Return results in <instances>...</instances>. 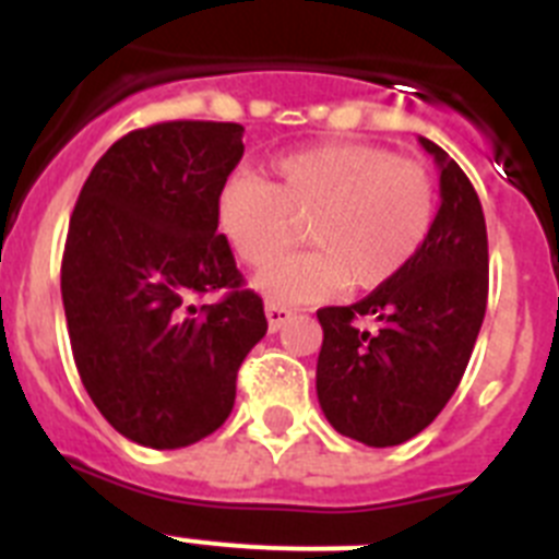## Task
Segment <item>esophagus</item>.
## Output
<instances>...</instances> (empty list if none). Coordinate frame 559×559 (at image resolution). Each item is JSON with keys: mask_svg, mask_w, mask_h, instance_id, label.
<instances>
[{"mask_svg": "<svg viewBox=\"0 0 559 559\" xmlns=\"http://www.w3.org/2000/svg\"><path fill=\"white\" fill-rule=\"evenodd\" d=\"M265 316H269V328L276 333V330L283 328L285 322H290V316H294V310L285 308V305L269 302V305H265Z\"/></svg>", "mask_w": 559, "mask_h": 559, "instance_id": "1", "label": "esophagus"}]
</instances>
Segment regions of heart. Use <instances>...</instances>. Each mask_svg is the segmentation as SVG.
<instances>
[{"instance_id":"heart-1","label":"heart","mask_w":559,"mask_h":559,"mask_svg":"<svg viewBox=\"0 0 559 559\" xmlns=\"http://www.w3.org/2000/svg\"><path fill=\"white\" fill-rule=\"evenodd\" d=\"M437 192L419 162L367 142H324L271 165V181L231 176L218 190L221 235L251 269L288 254L310 226L316 249L260 276L285 302H313L353 283L386 285L426 243Z\"/></svg>"}]
</instances>
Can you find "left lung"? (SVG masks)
Instances as JSON below:
<instances>
[{
    "mask_svg": "<svg viewBox=\"0 0 559 559\" xmlns=\"http://www.w3.org/2000/svg\"><path fill=\"white\" fill-rule=\"evenodd\" d=\"M437 218L412 263L347 308H322L316 394L338 433L369 448L403 445L456 392L487 310L490 254L481 201L431 140Z\"/></svg>",
    "mask_w": 559,
    "mask_h": 559,
    "instance_id": "left-lung-1",
    "label": "left lung"
}]
</instances>
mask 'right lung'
<instances>
[{"mask_svg":"<svg viewBox=\"0 0 559 559\" xmlns=\"http://www.w3.org/2000/svg\"><path fill=\"white\" fill-rule=\"evenodd\" d=\"M243 156V126L170 120L100 156L69 218L61 296L83 386L114 431L173 451L235 406L237 369L263 338L215 201ZM221 293L195 309L192 295Z\"/></svg>","mask_w":559,"mask_h":559,"instance_id":"right-lung-1","label":"right lung"}]
</instances>
